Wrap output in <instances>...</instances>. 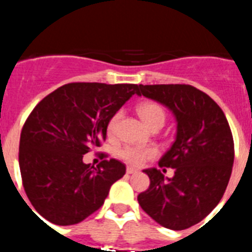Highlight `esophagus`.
I'll return each instance as SVG.
<instances>
[{"mask_svg":"<svg viewBox=\"0 0 252 252\" xmlns=\"http://www.w3.org/2000/svg\"><path fill=\"white\" fill-rule=\"evenodd\" d=\"M137 172H138V169L133 168V167H126V173L128 174H134V173H137Z\"/></svg>","mask_w":252,"mask_h":252,"instance_id":"34e87169","label":"esophagus"}]
</instances>
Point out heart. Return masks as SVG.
I'll list each match as a JSON object with an SVG mask.
<instances>
[{"mask_svg":"<svg viewBox=\"0 0 252 252\" xmlns=\"http://www.w3.org/2000/svg\"><path fill=\"white\" fill-rule=\"evenodd\" d=\"M138 113H139L142 121L146 123V126L149 129L153 126H162L164 124L165 121V113L162 106L153 101H148V103H143L138 106ZM122 112H117L108 122L106 126V130L108 134L113 135L117 130L118 122L121 119ZM157 154V151L154 148H140V147L135 146H126L122 147L118 152V156L124 160V162L129 163L133 165H140L146 160L151 159Z\"/></svg>","mask_w":252,"mask_h":252,"instance_id":"obj_1","label":"heart"}]
</instances>
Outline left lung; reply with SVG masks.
<instances>
[{
    "mask_svg": "<svg viewBox=\"0 0 252 252\" xmlns=\"http://www.w3.org/2000/svg\"><path fill=\"white\" fill-rule=\"evenodd\" d=\"M137 95L167 106L177 123L176 139L158 162L160 168H173L174 176L144 169L151 185L138 202L163 227L185 230L202 221L225 193L233 164L228 122L207 94L191 85L140 84Z\"/></svg>",
    "mask_w": 252,
    "mask_h": 252,
    "instance_id": "8db88e82",
    "label": "left lung"
}]
</instances>
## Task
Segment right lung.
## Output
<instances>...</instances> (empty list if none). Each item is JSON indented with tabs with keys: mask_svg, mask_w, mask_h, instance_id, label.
Listing matches in <instances>:
<instances>
[{
	"mask_svg": "<svg viewBox=\"0 0 252 252\" xmlns=\"http://www.w3.org/2000/svg\"><path fill=\"white\" fill-rule=\"evenodd\" d=\"M135 84L71 83L45 96L27 118L20 138L25 192L38 214L55 225L79 223L101 207L126 174L117 159L85 164L83 156L106 139V126Z\"/></svg>",
	"mask_w": 252,
	"mask_h": 252,
	"instance_id": "right-lung-1",
	"label": "right lung"
}]
</instances>
